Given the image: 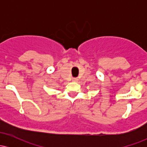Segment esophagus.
<instances>
[{
    "label": "esophagus",
    "mask_w": 147,
    "mask_h": 147,
    "mask_svg": "<svg viewBox=\"0 0 147 147\" xmlns=\"http://www.w3.org/2000/svg\"><path fill=\"white\" fill-rule=\"evenodd\" d=\"M72 80V82H77V81H78V78H77V77H73Z\"/></svg>",
    "instance_id": "obj_1"
}]
</instances>
